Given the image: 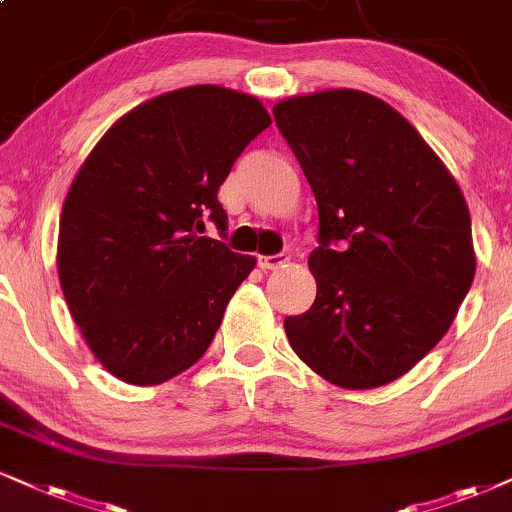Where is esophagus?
<instances>
[{
	"label": "esophagus",
	"mask_w": 512,
	"mask_h": 512,
	"mask_svg": "<svg viewBox=\"0 0 512 512\" xmlns=\"http://www.w3.org/2000/svg\"><path fill=\"white\" fill-rule=\"evenodd\" d=\"M288 260H290L288 255H264L257 260V264H260L262 269H281V267H286Z\"/></svg>",
	"instance_id": "obj_1"
}]
</instances>
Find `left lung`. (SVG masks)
Listing matches in <instances>:
<instances>
[{
  "label": "left lung",
  "instance_id": "left-lung-1",
  "mask_svg": "<svg viewBox=\"0 0 512 512\" xmlns=\"http://www.w3.org/2000/svg\"><path fill=\"white\" fill-rule=\"evenodd\" d=\"M319 205L316 300L286 316L290 347L345 390L411 371L456 319L475 278L470 212L411 122L357 89L274 106Z\"/></svg>",
  "mask_w": 512,
  "mask_h": 512
}]
</instances>
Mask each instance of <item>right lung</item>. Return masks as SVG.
Listing matches in <instances>:
<instances>
[{
	"label": "right lung",
	"instance_id": "1",
	"mask_svg": "<svg viewBox=\"0 0 512 512\" xmlns=\"http://www.w3.org/2000/svg\"><path fill=\"white\" fill-rule=\"evenodd\" d=\"M271 125L255 96L196 84L115 122L73 179L58 278L94 357L129 385H160L203 357L255 257L217 200L238 155Z\"/></svg>",
	"mask_w": 512,
	"mask_h": 512
}]
</instances>
